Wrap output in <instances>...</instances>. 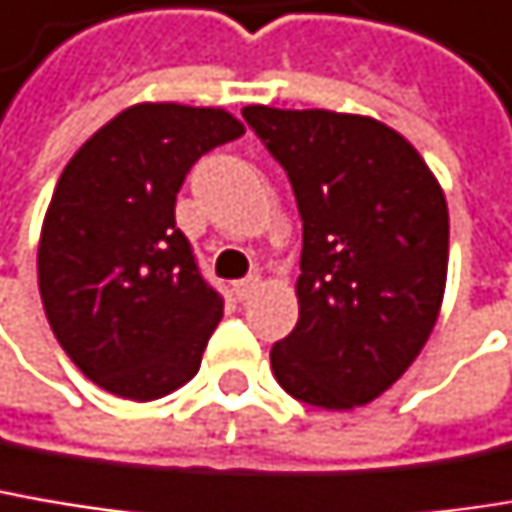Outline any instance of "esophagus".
Returning a JSON list of instances; mask_svg holds the SVG:
<instances>
[{"instance_id": "obj_1", "label": "esophagus", "mask_w": 512, "mask_h": 512, "mask_svg": "<svg viewBox=\"0 0 512 512\" xmlns=\"http://www.w3.org/2000/svg\"><path fill=\"white\" fill-rule=\"evenodd\" d=\"M257 290H260V278H257V275H252V278H243V281H237V284H234V293H237V299H240V302L252 299Z\"/></svg>"}]
</instances>
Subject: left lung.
<instances>
[{"label": "left lung", "mask_w": 512, "mask_h": 512, "mask_svg": "<svg viewBox=\"0 0 512 512\" xmlns=\"http://www.w3.org/2000/svg\"><path fill=\"white\" fill-rule=\"evenodd\" d=\"M290 175L302 213L299 322L272 346L275 381L304 404L354 410L425 349L445 296L448 205L407 137L360 114L243 108Z\"/></svg>", "instance_id": "left-lung-1"}]
</instances>
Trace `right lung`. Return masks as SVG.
I'll list each match as a JSON object with an SVG mask.
<instances>
[{
    "mask_svg": "<svg viewBox=\"0 0 512 512\" xmlns=\"http://www.w3.org/2000/svg\"><path fill=\"white\" fill-rule=\"evenodd\" d=\"M243 131L225 108L140 102L64 166L37 287L61 349L96 387L155 401L199 372L222 299L175 228V196L193 163Z\"/></svg>",
    "mask_w": 512,
    "mask_h": 512,
    "instance_id": "1",
    "label": "right lung"
}]
</instances>
